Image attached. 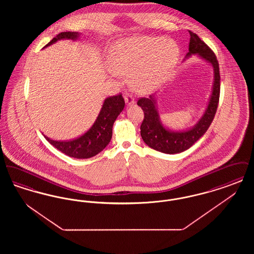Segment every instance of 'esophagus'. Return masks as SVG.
<instances>
[{
  "label": "esophagus",
  "mask_w": 254,
  "mask_h": 254,
  "mask_svg": "<svg viewBox=\"0 0 254 254\" xmlns=\"http://www.w3.org/2000/svg\"><path fill=\"white\" fill-rule=\"evenodd\" d=\"M125 101H126V103L127 105H131V104L135 103V99H134V97L130 93H127L125 95Z\"/></svg>",
  "instance_id": "esophagus-1"
}]
</instances>
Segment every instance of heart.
<instances>
[{"mask_svg": "<svg viewBox=\"0 0 254 254\" xmlns=\"http://www.w3.org/2000/svg\"><path fill=\"white\" fill-rule=\"evenodd\" d=\"M180 57L176 42L169 38L136 36L118 42L109 56L113 75L128 76L133 87L148 91L161 85Z\"/></svg>", "mask_w": 254, "mask_h": 254, "instance_id": "1", "label": "heart"}]
</instances>
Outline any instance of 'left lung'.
Masks as SVG:
<instances>
[{"label": "left lung", "instance_id": "8db88e82", "mask_svg": "<svg viewBox=\"0 0 254 254\" xmlns=\"http://www.w3.org/2000/svg\"><path fill=\"white\" fill-rule=\"evenodd\" d=\"M190 39L187 56L199 54L203 59L210 63L214 69V84L207 109L198 124L187 131L174 132L165 128L160 121L155 108L154 95L149 98H140L137 105L144 111V120L141 125V136L146 145L151 148L168 154L183 152L197 142L207 130L215 116L220 97V70L216 55L197 34L189 30Z\"/></svg>", "mask_w": 254, "mask_h": 254}]
</instances>
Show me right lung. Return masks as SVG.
<instances>
[{"mask_svg": "<svg viewBox=\"0 0 254 254\" xmlns=\"http://www.w3.org/2000/svg\"><path fill=\"white\" fill-rule=\"evenodd\" d=\"M78 32H62L53 38L46 47L62 39L75 40ZM125 107V100L121 93L105 100L101 111L93 126L86 132L69 141H54L45 136L51 145L63 153L77 159L93 157L109 145L112 137L113 124Z\"/></svg>", "mask_w": 254, "mask_h": 254, "instance_id": "obj_1", "label": "right lung"}]
</instances>
